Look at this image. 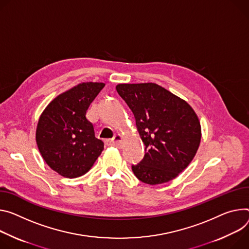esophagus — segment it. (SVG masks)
Wrapping results in <instances>:
<instances>
[{"label": "esophagus", "instance_id": "1", "mask_svg": "<svg viewBox=\"0 0 249 249\" xmlns=\"http://www.w3.org/2000/svg\"><path fill=\"white\" fill-rule=\"evenodd\" d=\"M123 141H124V137L122 136V135L121 134H116L112 139L106 141V145L121 148L122 145H123Z\"/></svg>", "mask_w": 249, "mask_h": 249}]
</instances>
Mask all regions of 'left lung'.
<instances>
[{
	"label": "left lung",
	"instance_id": "left-lung-1",
	"mask_svg": "<svg viewBox=\"0 0 249 249\" xmlns=\"http://www.w3.org/2000/svg\"><path fill=\"white\" fill-rule=\"evenodd\" d=\"M117 92L132 110L145 146L132 171L148 185L168 183L193 161L201 139L196 113L184 99L157 83H120Z\"/></svg>",
	"mask_w": 249,
	"mask_h": 249
}]
</instances>
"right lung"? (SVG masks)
<instances>
[{
  "mask_svg": "<svg viewBox=\"0 0 249 249\" xmlns=\"http://www.w3.org/2000/svg\"><path fill=\"white\" fill-rule=\"evenodd\" d=\"M104 86L103 82H81L53 99L39 116L38 151L48 166L64 178L85 175L104 149L86 118L88 107Z\"/></svg>",
  "mask_w": 249,
  "mask_h": 249,
  "instance_id": "1",
  "label": "right lung"
}]
</instances>
